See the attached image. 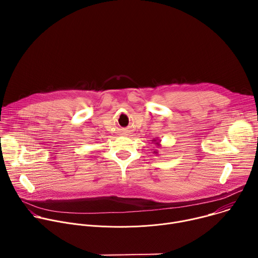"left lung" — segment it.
Segmentation results:
<instances>
[{"instance_id":"8db88e82","label":"left lung","mask_w":258,"mask_h":258,"mask_svg":"<svg viewBox=\"0 0 258 258\" xmlns=\"http://www.w3.org/2000/svg\"><path fill=\"white\" fill-rule=\"evenodd\" d=\"M152 143H154L157 147H160V140L153 139V140H152ZM153 153H154L155 155H158V150H154V151H153Z\"/></svg>"}]
</instances>
